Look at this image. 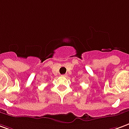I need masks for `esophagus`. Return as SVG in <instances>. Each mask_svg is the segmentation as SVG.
<instances>
[{
  "label": "esophagus",
  "mask_w": 129,
  "mask_h": 129,
  "mask_svg": "<svg viewBox=\"0 0 129 129\" xmlns=\"http://www.w3.org/2000/svg\"><path fill=\"white\" fill-rule=\"evenodd\" d=\"M62 77H67V74H62Z\"/></svg>",
  "instance_id": "34e87169"
}]
</instances>
